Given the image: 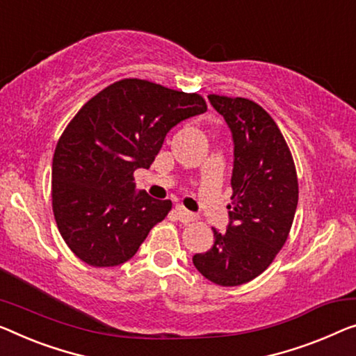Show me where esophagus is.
<instances>
[{
  "mask_svg": "<svg viewBox=\"0 0 356 356\" xmlns=\"http://www.w3.org/2000/svg\"><path fill=\"white\" fill-rule=\"evenodd\" d=\"M176 214L179 217V220L184 222V224H190V222H195L196 220V216L193 214V212L187 211L185 208H182V206H177Z\"/></svg>",
  "mask_w": 356,
  "mask_h": 356,
  "instance_id": "obj_1",
  "label": "esophagus"
}]
</instances>
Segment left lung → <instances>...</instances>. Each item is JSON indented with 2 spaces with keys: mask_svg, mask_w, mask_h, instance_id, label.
I'll return each instance as SVG.
<instances>
[{
  "mask_svg": "<svg viewBox=\"0 0 356 356\" xmlns=\"http://www.w3.org/2000/svg\"><path fill=\"white\" fill-rule=\"evenodd\" d=\"M233 137L230 224L214 230V245L195 254L204 278L220 286H240L259 277L288 240L299 184L293 155L280 127L261 105L243 97L208 95Z\"/></svg>",
  "mask_w": 356,
  "mask_h": 356,
  "instance_id": "obj_1",
  "label": "left lung"
}]
</instances>
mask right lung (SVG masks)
<instances>
[{
  "label": "right lung",
  "instance_id": "obj_1",
  "mask_svg": "<svg viewBox=\"0 0 356 356\" xmlns=\"http://www.w3.org/2000/svg\"><path fill=\"white\" fill-rule=\"evenodd\" d=\"M200 94L147 79H120L79 108L52 158V211L78 259L115 267L134 256L171 200L136 193L134 171L148 169L171 127L204 113Z\"/></svg>",
  "mask_w": 356,
  "mask_h": 356
}]
</instances>
